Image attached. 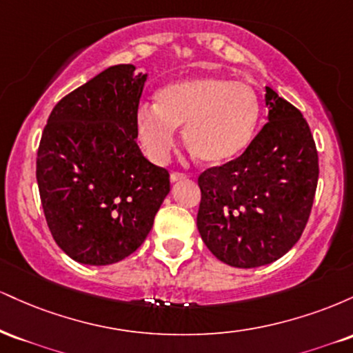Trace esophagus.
<instances>
[{"instance_id":"esophagus-1","label":"esophagus","mask_w":353,"mask_h":353,"mask_svg":"<svg viewBox=\"0 0 353 353\" xmlns=\"http://www.w3.org/2000/svg\"><path fill=\"white\" fill-rule=\"evenodd\" d=\"M185 179V174H181V172H172L171 174V182H177V181H182Z\"/></svg>"}]
</instances>
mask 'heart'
<instances>
[{
  "mask_svg": "<svg viewBox=\"0 0 353 353\" xmlns=\"http://www.w3.org/2000/svg\"><path fill=\"white\" fill-rule=\"evenodd\" d=\"M156 106L137 108L136 137L145 156L163 164L176 145V131L204 165L230 163L252 143L261 119L254 89L217 76H192L157 89Z\"/></svg>",
  "mask_w": 353,
  "mask_h": 353,
  "instance_id": "obj_1",
  "label": "heart"
}]
</instances>
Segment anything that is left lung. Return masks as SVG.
<instances>
[{
	"mask_svg": "<svg viewBox=\"0 0 353 353\" xmlns=\"http://www.w3.org/2000/svg\"><path fill=\"white\" fill-rule=\"evenodd\" d=\"M269 123L237 159L199 176L197 229L219 261L239 269L289 252L309 221L319 156L302 112L265 86Z\"/></svg>",
	"mask_w": 353,
	"mask_h": 353,
	"instance_id": "8db88e82",
	"label": "left lung"
}]
</instances>
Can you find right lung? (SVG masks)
<instances>
[{
    "instance_id": "obj_1",
    "label": "right lung",
    "mask_w": 353,
    "mask_h": 353,
    "mask_svg": "<svg viewBox=\"0 0 353 353\" xmlns=\"http://www.w3.org/2000/svg\"><path fill=\"white\" fill-rule=\"evenodd\" d=\"M145 79L134 64L108 68L64 96L43 131L36 179L44 217L79 264H116L134 252L171 190L169 172L136 143Z\"/></svg>"
}]
</instances>
